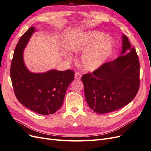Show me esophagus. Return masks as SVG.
Here are the masks:
<instances>
[{
  "label": "esophagus",
  "instance_id": "1",
  "mask_svg": "<svg viewBox=\"0 0 151 151\" xmlns=\"http://www.w3.org/2000/svg\"><path fill=\"white\" fill-rule=\"evenodd\" d=\"M81 77H82V75H81V73H79V72H76L75 73V79H76L77 80H79V79H81Z\"/></svg>",
  "mask_w": 151,
  "mask_h": 151
}]
</instances>
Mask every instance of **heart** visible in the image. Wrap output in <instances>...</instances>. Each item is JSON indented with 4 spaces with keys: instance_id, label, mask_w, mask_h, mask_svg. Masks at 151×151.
<instances>
[{
    "instance_id": "heart-1",
    "label": "heart",
    "mask_w": 151,
    "mask_h": 151,
    "mask_svg": "<svg viewBox=\"0 0 151 151\" xmlns=\"http://www.w3.org/2000/svg\"><path fill=\"white\" fill-rule=\"evenodd\" d=\"M113 48L112 40L98 31L77 36L69 44L71 51L76 53L84 52L81 57V63L84 69L88 71L94 70L101 66L111 54ZM66 57L70 59L68 55Z\"/></svg>"
}]
</instances>
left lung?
I'll use <instances>...</instances> for the list:
<instances>
[{"instance_id": "1", "label": "left lung", "mask_w": 151, "mask_h": 151, "mask_svg": "<svg viewBox=\"0 0 151 151\" xmlns=\"http://www.w3.org/2000/svg\"><path fill=\"white\" fill-rule=\"evenodd\" d=\"M81 80L86 101L96 113L112 112L131 102L139 89L140 63L127 36L123 35L120 56L84 74Z\"/></svg>"}]
</instances>
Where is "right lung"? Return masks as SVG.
Segmentation results:
<instances>
[{
    "mask_svg": "<svg viewBox=\"0 0 151 151\" xmlns=\"http://www.w3.org/2000/svg\"><path fill=\"white\" fill-rule=\"evenodd\" d=\"M35 31L31 27L21 36L14 52L10 75L16 97L22 105L40 115L55 113L61 107L66 90L74 79L72 70L30 72L23 62V49Z\"/></svg>",
    "mask_w": 151,
    "mask_h": 151,
    "instance_id": "right-lung-1",
    "label": "right lung"
}]
</instances>
